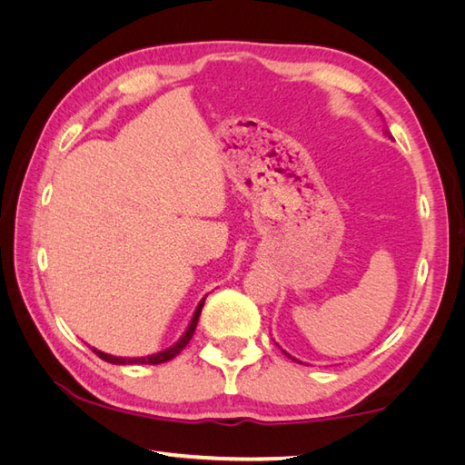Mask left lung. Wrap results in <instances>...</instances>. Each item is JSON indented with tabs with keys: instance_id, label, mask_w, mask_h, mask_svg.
<instances>
[{
	"instance_id": "1",
	"label": "left lung",
	"mask_w": 465,
	"mask_h": 465,
	"mask_svg": "<svg viewBox=\"0 0 465 465\" xmlns=\"http://www.w3.org/2000/svg\"><path fill=\"white\" fill-rule=\"evenodd\" d=\"M290 358H292V355H290ZM292 360H293V358H292Z\"/></svg>"
}]
</instances>
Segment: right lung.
Segmentation results:
<instances>
[{
	"instance_id": "right-lung-1",
	"label": "right lung",
	"mask_w": 465,
	"mask_h": 465,
	"mask_svg": "<svg viewBox=\"0 0 465 465\" xmlns=\"http://www.w3.org/2000/svg\"><path fill=\"white\" fill-rule=\"evenodd\" d=\"M203 302H205V300H202V302H200V305H197V308H195V313H193V318H192V322H190V328L185 330V333L182 335L180 341H175V343L172 345V348H167V350H163V351H160V353L147 355V358H117V355L104 353V351H100V350H94V353L100 355V358H102L104 361H107V363H117V365H134V363H150V365H155V363L170 361V360H173V358H175L177 353H182V350L185 348V345L190 343L192 335H193V331H195L197 320H200V313H202V308H203Z\"/></svg>"
}]
</instances>
